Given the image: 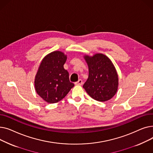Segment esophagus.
I'll list each match as a JSON object with an SVG mask.
<instances>
[{
  "label": "esophagus",
  "mask_w": 153,
  "mask_h": 153,
  "mask_svg": "<svg viewBox=\"0 0 153 153\" xmlns=\"http://www.w3.org/2000/svg\"><path fill=\"white\" fill-rule=\"evenodd\" d=\"M82 84H83V82L82 81V79H79L78 81L75 82V84L78 85H82Z\"/></svg>",
  "instance_id": "34e87169"
}]
</instances>
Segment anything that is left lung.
<instances>
[{
	"instance_id": "left-lung-1",
	"label": "left lung",
	"mask_w": 153,
	"mask_h": 153,
	"mask_svg": "<svg viewBox=\"0 0 153 153\" xmlns=\"http://www.w3.org/2000/svg\"><path fill=\"white\" fill-rule=\"evenodd\" d=\"M89 67V77L83 87L91 97L99 102H105L115 95L118 85L116 69L110 59L103 54L92 57L85 56Z\"/></svg>"
}]
</instances>
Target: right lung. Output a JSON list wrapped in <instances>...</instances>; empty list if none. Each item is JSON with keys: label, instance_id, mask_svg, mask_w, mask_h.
I'll list each match as a JSON object with an SVG mask.
<instances>
[{"label": "right lung", "instance_id": "obj_1", "mask_svg": "<svg viewBox=\"0 0 153 153\" xmlns=\"http://www.w3.org/2000/svg\"><path fill=\"white\" fill-rule=\"evenodd\" d=\"M66 59V55L56 51L46 55L40 64L35 80V89L48 103L61 100L74 85L63 67Z\"/></svg>", "mask_w": 153, "mask_h": 153}]
</instances>
